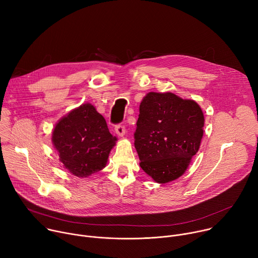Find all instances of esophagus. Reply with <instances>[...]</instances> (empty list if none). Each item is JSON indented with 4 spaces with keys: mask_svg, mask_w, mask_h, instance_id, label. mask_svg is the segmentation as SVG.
Listing matches in <instances>:
<instances>
[{
    "mask_svg": "<svg viewBox=\"0 0 258 258\" xmlns=\"http://www.w3.org/2000/svg\"><path fill=\"white\" fill-rule=\"evenodd\" d=\"M115 133H116V135L117 136H119V137H123L124 135H125V127H124V125H120V124H118V125H116L115 126Z\"/></svg>",
    "mask_w": 258,
    "mask_h": 258,
    "instance_id": "obj_1",
    "label": "esophagus"
}]
</instances>
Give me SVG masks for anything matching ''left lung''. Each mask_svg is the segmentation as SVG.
<instances>
[{
    "mask_svg": "<svg viewBox=\"0 0 258 258\" xmlns=\"http://www.w3.org/2000/svg\"><path fill=\"white\" fill-rule=\"evenodd\" d=\"M204 120L194 100L170 92L147 94L135 133L141 168L158 183L181 176L199 150Z\"/></svg>",
    "mask_w": 258,
    "mask_h": 258,
    "instance_id": "obj_1",
    "label": "left lung"
}]
</instances>
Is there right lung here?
I'll list each match as a JSON object with an SVG mask.
<instances>
[{
	"instance_id": "add662e5",
	"label": "right lung",
	"mask_w": 258,
	"mask_h": 258,
	"mask_svg": "<svg viewBox=\"0 0 258 258\" xmlns=\"http://www.w3.org/2000/svg\"><path fill=\"white\" fill-rule=\"evenodd\" d=\"M116 141L105 118L91 103L72 109L58 120L52 132L59 160L78 177H88L102 170Z\"/></svg>"
}]
</instances>
